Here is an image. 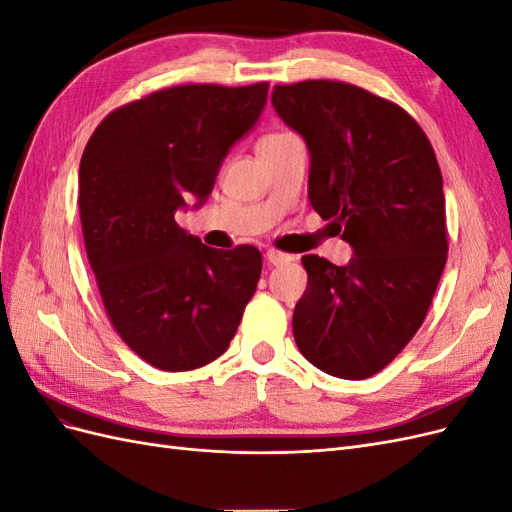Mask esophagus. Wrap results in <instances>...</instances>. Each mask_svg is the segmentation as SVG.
I'll return each instance as SVG.
<instances>
[{
    "label": "esophagus",
    "instance_id": "obj_1",
    "mask_svg": "<svg viewBox=\"0 0 512 512\" xmlns=\"http://www.w3.org/2000/svg\"><path fill=\"white\" fill-rule=\"evenodd\" d=\"M267 260H269V265L280 267V265H284V262L294 260V256L284 254V252H280V250H269V252H267Z\"/></svg>",
    "mask_w": 512,
    "mask_h": 512
}]
</instances>
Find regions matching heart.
Wrapping results in <instances>:
<instances>
[{
    "instance_id": "1",
    "label": "heart",
    "mask_w": 512,
    "mask_h": 512,
    "mask_svg": "<svg viewBox=\"0 0 512 512\" xmlns=\"http://www.w3.org/2000/svg\"><path fill=\"white\" fill-rule=\"evenodd\" d=\"M284 136H288V132H275V134H267L265 138H262L260 143H275V141H280V138H284Z\"/></svg>"
}]
</instances>
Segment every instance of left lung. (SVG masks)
Here are the masks:
<instances>
[{
	"label": "left lung",
	"instance_id": "left-lung-1",
	"mask_svg": "<svg viewBox=\"0 0 512 512\" xmlns=\"http://www.w3.org/2000/svg\"><path fill=\"white\" fill-rule=\"evenodd\" d=\"M271 102L309 149L307 196L354 256H303L294 305L301 354L324 374H378L421 329L446 265L436 153L404 108L342 81L275 85Z\"/></svg>",
	"mask_w": 512,
	"mask_h": 512
}]
</instances>
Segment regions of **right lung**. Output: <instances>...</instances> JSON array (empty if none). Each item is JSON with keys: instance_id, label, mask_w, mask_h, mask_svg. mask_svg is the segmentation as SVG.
<instances>
[{"instance_id": "add662e5", "label": "right lung", "mask_w": 512, "mask_h": 512, "mask_svg": "<svg viewBox=\"0 0 512 512\" xmlns=\"http://www.w3.org/2000/svg\"><path fill=\"white\" fill-rule=\"evenodd\" d=\"M267 91L269 83L153 91L106 115L83 151L81 226L104 309L123 342L162 371L222 356L256 292V247L213 250L175 211L188 196L205 203Z\"/></svg>"}]
</instances>
